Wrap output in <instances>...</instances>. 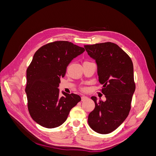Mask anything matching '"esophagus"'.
<instances>
[{"label": "esophagus", "instance_id": "esophagus-1", "mask_svg": "<svg viewBox=\"0 0 156 156\" xmlns=\"http://www.w3.org/2000/svg\"><path fill=\"white\" fill-rule=\"evenodd\" d=\"M88 100V98L87 96H81V100L83 101H85V100Z\"/></svg>", "mask_w": 156, "mask_h": 156}]
</instances>
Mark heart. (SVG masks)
<instances>
[{
	"mask_svg": "<svg viewBox=\"0 0 156 156\" xmlns=\"http://www.w3.org/2000/svg\"><path fill=\"white\" fill-rule=\"evenodd\" d=\"M83 90H85V88H83Z\"/></svg>",
	"mask_w": 156,
	"mask_h": 156,
	"instance_id": "1",
	"label": "heart"
}]
</instances>
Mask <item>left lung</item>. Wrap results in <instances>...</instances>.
<instances>
[{
    "instance_id": "1",
    "label": "left lung",
    "mask_w": 156,
    "mask_h": 156,
    "mask_svg": "<svg viewBox=\"0 0 156 156\" xmlns=\"http://www.w3.org/2000/svg\"><path fill=\"white\" fill-rule=\"evenodd\" d=\"M88 55L96 61L99 82L106 101L91 97L95 108L90 113V127L100 134L115 131L126 119L135 90L133 64L126 52L111 42L84 45Z\"/></svg>"
}]
</instances>
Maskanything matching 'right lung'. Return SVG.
<instances>
[{
    "mask_svg": "<svg viewBox=\"0 0 156 156\" xmlns=\"http://www.w3.org/2000/svg\"><path fill=\"white\" fill-rule=\"evenodd\" d=\"M84 48L67 41H57L37 50L27 70L28 108L32 119L47 128H54L66 120L70 110L81 100L79 95L58 88L72 60Z\"/></svg>",
    "mask_w": 156,
    "mask_h": 156,
    "instance_id": "obj_1",
    "label": "right lung"
}]
</instances>
